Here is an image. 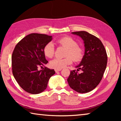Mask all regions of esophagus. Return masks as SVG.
<instances>
[{
  "instance_id": "esophagus-1",
  "label": "esophagus",
  "mask_w": 121,
  "mask_h": 121,
  "mask_svg": "<svg viewBox=\"0 0 121 121\" xmlns=\"http://www.w3.org/2000/svg\"><path fill=\"white\" fill-rule=\"evenodd\" d=\"M61 69H55V71H56V73H57V72H58V71H61Z\"/></svg>"
}]
</instances>
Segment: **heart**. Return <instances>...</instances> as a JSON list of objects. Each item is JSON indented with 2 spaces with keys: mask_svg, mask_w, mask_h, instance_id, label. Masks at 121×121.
Masks as SVG:
<instances>
[{
  "mask_svg": "<svg viewBox=\"0 0 121 121\" xmlns=\"http://www.w3.org/2000/svg\"><path fill=\"white\" fill-rule=\"evenodd\" d=\"M60 45L67 48L65 56L67 57L63 59L55 58L50 62L51 68L59 69L64 68L67 65H70L73 60L75 62H79L82 60L84 51L81 47L78 45L77 42L70 37H64L58 40ZM44 55L48 58H52L54 54L55 48L52 42H49L44 48Z\"/></svg>",
  "mask_w": 121,
  "mask_h": 121,
  "instance_id": "1",
  "label": "heart"
}]
</instances>
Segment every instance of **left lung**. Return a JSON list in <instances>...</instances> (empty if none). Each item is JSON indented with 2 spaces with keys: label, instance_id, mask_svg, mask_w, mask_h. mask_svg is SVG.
I'll return each mask as SVG.
<instances>
[{
  "label": "left lung",
  "instance_id": "8db88e82",
  "mask_svg": "<svg viewBox=\"0 0 121 121\" xmlns=\"http://www.w3.org/2000/svg\"><path fill=\"white\" fill-rule=\"evenodd\" d=\"M82 39L85 52L82 60L76 68L70 71L67 79L71 89L78 93H87L97 86L101 81L107 66L106 51L99 38L84 31L71 32ZM82 70L79 74L77 71Z\"/></svg>",
  "mask_w": 121,
  "mask_h": 121
}]
</instances>
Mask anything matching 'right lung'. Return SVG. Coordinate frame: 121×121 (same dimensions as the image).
Wrapping results in <instances>:
<instances>
[{
  "mask_svg": "<svg viewBox=\"0 0 121 121\" xmlns=\"http://www.w3.org/2000/svg\"><path fill=\"white\" fill-rule=\"evenodd\" d=\"M52 40V36L31 34L16 44L12 56V73L15 80L24 91L34 95L43 92L47 88L54 69L39 67L48 63L44 48Z\"/></svg>",
  "mask_w": 121,
  "mask_h": 121,
  "instance_id": "1",
  "label": "right lung"
}]
</instances>
